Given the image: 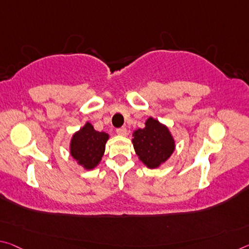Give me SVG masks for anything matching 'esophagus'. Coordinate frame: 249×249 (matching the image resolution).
<instances>
[{"instance_id":"esophagus-1","label":"esophagus","mask_w":249,"mask_h":249,"mask_svg":"<svg viewBox=\"0 0 249 249\" xmlns=\"http://www.w3.org/2000/svg\"><path fill=\"white\" fill-rule=\"evenodd\" d=\"M116 133L118 134V135H121V136H125L126 135V128L125 127L117 128L116 129Z\"/></svg>"}]
</instances>
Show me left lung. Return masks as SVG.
I'll use <instances>...</instances> for the list:
<instances>
[{
	"instance_id": "left-lung-1",
	"label": "left lung",
	"mask_w": 249,
	"mask_h": 249,
	"mask_svg": "<svg viewBox=\"0 0 249 249\" xmlns=\"http://www.w3.org/2000/svg\"><path fill=\"white\" fill-rule=\"evenodd\" d=\"M132 143L139 160L147 168H159L174 153L176 143L166 125L148 117L144 128L133 132Z\"/></svg>"
}]
</instances>
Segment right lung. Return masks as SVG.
<instances>
[{"mask_svg": "<svg viewBox=\"0 0 249 249\" xmlns=\"http://www.w3.org/2000/svg\"><path fill=\"white\" fill-rule=\"evenodd\" d=\"M108 139L107 133L95 131L94 126L86 122L70 141L71 156L86 171L94 169L101 163Z\"/></svg>", "mask_w": 249, "mask_h": 249, "instance_id": "right-lung-1", "label": "right lung"}]
</instances>
